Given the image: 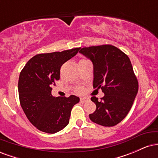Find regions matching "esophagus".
<instances>
[{
	"instance_id": "1",
	"label": "esophagus",
	"mask_w": 158,
	"mask_h": 158,
	"mask_svg": "<svg viewBox=\"0 0 158 158\" xmlns=\"http://www.w3.org/2000/svg\"><path fill=\"white\" fill-rule=\"evenodd\" d=\"M88 98H85V97H81V99H80V101L81 102H87V101L88 100Z\"/></svg>"
}]
</instances>
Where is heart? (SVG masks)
<instances>
[{
	"label": "heart",
	"mask_w": 158,
	"mask_h": 158,
	"mask_svg": "<svg viewBox=\"0 0 158 158\" xmlns=\"http://www.w3.org/2000/svg\"><path fill=\"white\" fill-rule=\"evenodd\" d=\"M77 91H81V88H79V87H78V88H77Z\"/></svg>",
	"instance_id": "obj_1"
}]
</instances>
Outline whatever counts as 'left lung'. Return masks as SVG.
I'll return each instance as SVG.
<instances>
[{"mask_svg":"<svg viewBox=\"0 0 158 158\" xmlns=\"http://www.w3.org/2000/svg\"><path fill=\"white\" fill-rule=\"evenodd\" d=\"M79 52L94 64V88H100L105 96L98 100L90 99L97 106L89 114L92 122L110 127L120 123L131 109L138 91V81L128 56L110 44L81 48Z\"/></svg>","mask_w":158,"mask_h":158,"instance_id":"left-lung-1","label":"left lung"}]
</instances>
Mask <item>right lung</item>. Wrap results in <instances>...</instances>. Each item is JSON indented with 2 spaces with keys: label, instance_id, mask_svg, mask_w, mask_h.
I'll return each mask as SVG.
<instances>
[{
  "label": "right lung",
  "instance_id": "add662e5",
  "mask_svg": "<svg viewBox=\"0 0 158 158\" xmlns=\"http://www.w3.org/2000/svg\"><path fill=\"white\" fill-rule=\"evenodd\" d=\"M80 48L35 55L20 73L19 100L27 119L36 128L54 134L67 126L73 106L79 102L74 95L53 97L52 85L60 79L61 65L73 57Z\"/></svg>",
  "mask_w": 158,
  "mask_h": 158
}]
</instances>
